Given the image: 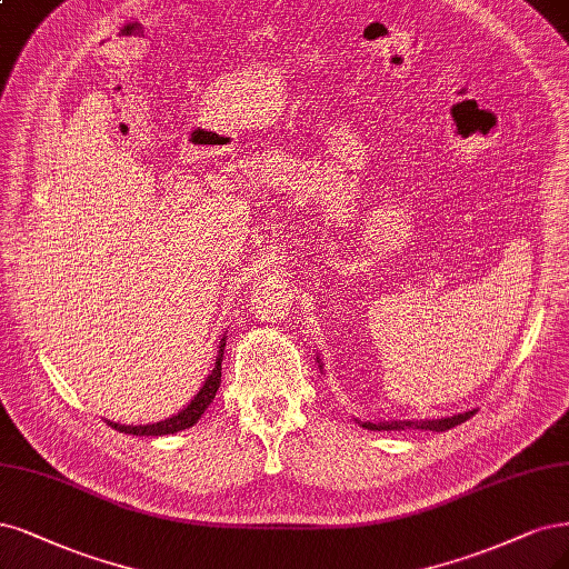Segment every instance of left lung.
Listing matches in <instances>:
<instances>
[{"label":"left lung","instance_id":"8db88e82","mask_svg":"<svg viewBox=\"0 0 569 569\" xmlns=\"http://www.w3.org/2000/svg\"><path fill=\"white\" fill-rule=\"evenodd\" d=\"M320 362V358H318ZM320 369H322V362H320ZM476 415V409H468V411H461V415H455V417H442V419H393V421H360L356 419L362 428L367 430H409V428H417V430H436V433H442V430H449L455 428L459 423H463L466 419H471Z\"/></svg>","mask_w":569,"mask_h":569}]
</instances>
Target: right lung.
Wrapping results in <instances>:
<instances>
[{"mask_svg": "<svg viewBox=\"0 0 569 569\" xmlns=\"http://www.w3.org/2000/svg\"><path fill=\"white\" fill-rule=\"evenodd\" d=\"M223 348H226V337L219 343V352H217V362H213L211 375L204 379L202 388L198 390V396H194L179 415H171L169 419H162L158 423H143V426H124V423H117L106 419L114 430H120V433H129V436H171V433H179V430H186L190 426H194L200 421V417L207 411V407L217 398V390L221 386V362H223Z\"/></svg>", "mask_w": 569, "mask_h": 569, "instance_id": "obj_1", "label": "right lung"}]
</instances>
